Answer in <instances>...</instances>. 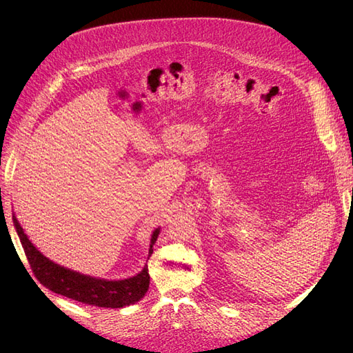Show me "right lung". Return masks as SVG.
Instances as JSON below:
<instances>
[{"mask_svg": "<svg viewBox=\"0 0 353 353\" xmlns=\"http://www.w3.org/2000/svg\"><path fill=\"white\" fill-rule=\"evenodd\" d=\"M12 221L18 237L21 240L32 273L40 283L51 292L85 305L119 309L139 302L148 290L150 274H148L147 265L139 274L124 281H104L81 274L79 272H72L60 265H55L50 259L43 256L30 242V239L24 233L21 225L18 223L15 216H12ZM159 233L160 229L153 232L148 256H152L153 253V245L156 243Z\"/></svg>", "mask_w": 353, "mask_h": 353, "instance_id": "1", "label": "right lung"}]
</instances>
